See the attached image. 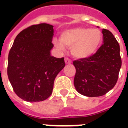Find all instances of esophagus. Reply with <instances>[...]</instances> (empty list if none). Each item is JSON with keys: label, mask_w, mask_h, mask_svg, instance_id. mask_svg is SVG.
<instances>
[{"label": "esophagus", "mask_w": 128, "mask_h": 128, "mask_svg": "<svg viewBox=\"0 0 128 128\" xmlns=\"http://www.w3.org/2000/svg\"><path fill=\"white\" fill-rule=\"evenodd\" d=\"M64 60H65V63H66V64H71V62H71V60H70L69 58H66Z\"/></svg>", "instance_id": "1"}]
</instances>
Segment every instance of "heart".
Masks as SVG:
<instances>
[{"mask_svg": "<svg viewBox=\"0 0 128 128\" xmlns=\"http://www.w3.org/2000/svg\"><path fill=\"white\" fill-rule=\"evenodd\" d=\"M102 32L98 29L76 27L62 33L60 42L54 41L60 49L71 48L72 55L77 58H86L92 56L98 50L102 41Z\"/></svg>", "mask_w": 128, "mask_h": 128, "instance_id": "obj_1", "label": "heart"}]
</instances>
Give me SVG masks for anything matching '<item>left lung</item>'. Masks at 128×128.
<instances>
[{
	"label": "left lung",
	"mask_w": 128,
	"mask_h": 128,
	"mask_svg": "<svg viewBox=\"0 0 128 128\" xmlns=\"http://www.w3.org/2000/svg\"><path fill=\"white\" fill-rule=\"evenodd\" d=\"M103 44L94 55L73 61L74 85L84 96H100L114 88L121 66L120 46L113 34L102 29Z\"/></svg>",
	"instance_id": "8db88e82"
}]
</instances>
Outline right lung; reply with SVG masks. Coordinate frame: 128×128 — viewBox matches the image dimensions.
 Instances as JSON below:
<instances>
[{
    "label": "right lung",
    "mask_w": 128,
    "mask_h": 128,
    "mask_svg": "<svg viewBox=\"0 0 128 128\" xmlns=\"http://www.w3.org/2000/svg\"><path fill=\"white\" fill-rule=\"evenodd\" d=\"M53 26L34 24L16 36L8 56L7 75L14 91L30 102H42L52 94L56 76L65 66L64 58L50 56Z\"/></svg>",
    "instance_id": "add662e5"
}]
</instances>
